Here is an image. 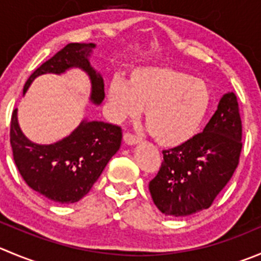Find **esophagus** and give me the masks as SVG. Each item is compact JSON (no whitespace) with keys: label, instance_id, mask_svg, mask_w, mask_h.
<instances>
[{"label":"esophagus","instance_id":"obj_1","mask_svg":"<svg viewBox=\"0 0 261 261\" xmlns=\"http://www.w3.org/2000/svg\"><path fill=\"white\" fill-rule=\"evenodd\" d=\"M123 138H124V142H125L126 145H129V146L137 145V143L141 141L140 137H137V136L132 135V133H125Z\"/></svg>","mask_w":261,"mask_h":261}]
</instances>
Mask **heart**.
I'll list each match as a JSON object with an SVG mask.
<instances>
[{
	"label": "heart",
	"mask_w": 261,
	"mask_h": 261,
	"mask_svg": "<svg viewBox=\"0 0 261 261\" xmlns=\"http://www.w3.org/2000/svg\"><path fill=\"white\" fill-rule=\"evenodd\" d=\"M106 96L116 120L136 118L146 109L151 136L168 147L191 140L212 103V92L202 79L169 66H138L129 71V81L114 76Z\"/></svg>",
	"instance_id": "obj_1"
}]
</instances>
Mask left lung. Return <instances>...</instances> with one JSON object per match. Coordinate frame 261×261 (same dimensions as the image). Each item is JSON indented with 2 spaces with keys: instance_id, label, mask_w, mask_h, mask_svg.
<instances>
[{
  "instance_id": "8db88e82",
  "label": "left lung",
  "mask_w": 261,
  "mask_h": 261,
  "mask_svg": "<svg viewBox=\"0 0 261 261\" xmlns=\"http://www.w3.org/2000/svg\"><path fill=\"white\" fill-rule=\"evenodd\" d=\"M242 123L237 97L225 93L202 133L174 148L148 185L151 197L165 215L188 217L209 209L232 178L242 150Z\"/></svg>"
}]
</instances>
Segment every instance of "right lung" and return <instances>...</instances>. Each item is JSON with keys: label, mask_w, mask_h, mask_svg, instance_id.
<instances>
[{"label": "right lung", "mask_w": 261, "mask_h": 261, "mask_svg": "<svg viewBox=\"0 0 261 261\" xmlns=\"http://www.w3.org/2000/svg\"><path fill=\"white\" fill-rule=\"evenodd\" d=\"M95 43H69L42 64L28 78L24 93L42 74H63L79 68L91 79V101L100 105L105 98L103 79L89 64ZM10 143L16 168L27 185L48 200L73 203L83 198L101 175L109 160L118 152L121 128L96 120H83L68 137L51 145L29 141L12 111Z\"/></svg>", "instance_id": "obj_1"}]
</instances>
